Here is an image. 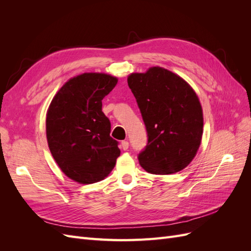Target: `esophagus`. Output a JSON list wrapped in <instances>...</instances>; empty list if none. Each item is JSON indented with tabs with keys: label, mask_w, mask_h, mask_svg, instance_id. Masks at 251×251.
Listing matches in <instances>:
<instances>
[{
	"label": "esophagus",
	"mask_w": 251,
	"mask_h": 251,
	"mask_svg": "<svg viewBox=\"0 0 251 251\" xmlns=\"http://www.w3.org/2000/svg\"><path fill=\"white\" fill-rule=\"evenodd\" d=\"M121 148H123V150L126 151L128 149V141H126V140L121 141Z\"/></svg>",
	"instance_id": "1"
}]
</instances>
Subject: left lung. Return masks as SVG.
<instances>
[{
	"label": "left lung",
	"instance_id": "left-lung-1",
	"mask_svg": "<svg viewBox=\"0 0 251 251\" xmlns=\"http://www.w3.org/2000/svg\"><path fill=\"white\" fill-rule=\"evenodd\" d=\"M127 85L134 94L148 133L138 154L148 173L169 175L192 162L203 133V113L193 88L161 67L132 73Z\"/></svg>",
	"mask_w": 251,
	"mask_h": 251
}]
</instances>
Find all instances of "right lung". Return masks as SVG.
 <instances>
[{"label":"right lung","instance_id":"right-lung-1","mask_svg":"<svg viewBox=\"0 0 251 251\" xmlns=\"http://www.w3.org/2000/svg\"><path fill=\"white\" fill-rule=\"evenodd\" d=\"M116 83L108 74L83 73L68 80L50 103V151L66 176L78 183L104 179L120 155L118 141L110 136V120L101 111L103 97Z\"/></svg>","mask_w":251,"mask_h":251}]
</instances>
